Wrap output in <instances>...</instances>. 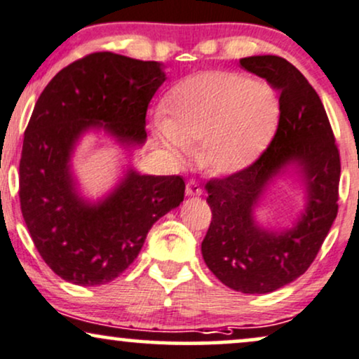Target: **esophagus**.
Wrapping results in <instances>:
<instances>
[{"label": "esophagus", "mask_w": 359, "mask_h": 359, "mask_svg": "<svg viewBox=\"0 0 359 359\" xmlns=\"http://www.w3.org/2000/svg\"><path fill=\"white\" fill-rule=\"evenodd\" d=\"M185 194H187V196H201L202 194V187H201V184L197 182V180H189L187 182V185H185Z\"/></svg>", "instance_id": "1"}]
</instances>
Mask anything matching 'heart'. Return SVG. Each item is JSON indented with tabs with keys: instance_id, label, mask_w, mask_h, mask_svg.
Returning <instances> with one entry per match:
<instances>
[{
	"instance_id": "heart-1",
	"label": "heart",
	"mask_w": 359,
	"mask_h": 359,
	"mask_svg": "<svg viewBox=\"0 0 359 359\" xmlns=\"http://www.w3.org/2000/svg\"><path fill=\"white\" fill-rule=\"evenodd\" d=\"M162 144L180 154L201 144V161L214 174H232L256 161L278 120L269 86L237 73L204 72L172 88L163 102Z\"/></svg>"
}]
</instances>
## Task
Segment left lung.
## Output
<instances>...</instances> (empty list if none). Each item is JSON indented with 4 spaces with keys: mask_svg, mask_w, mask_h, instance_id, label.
<instances>
[{
    "mask_svg": "<svg viewBox=\"0 0 359 359\" xmlns=\"http://www.w3.org/2000/svg\"><path fill=\"white\" fill-rule=\"evenodd\" d=\"M239 63L279 93V122L256 161L205 182L212 221L202 257L227 287L266 294L299 278L316 259L338 215L341 158L321 98L294 65L274 55ZM291 161L302 165L309 184L306 214L291 231H262L253 224L252 207L272 175Z\"/></svg>",
    "mask_w": 359,
    "mask_h": 359,
    "instance_id": "8db88e82",
    "label": "left lung"
}]
</instances>
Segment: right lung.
Wrapping results in <instances>:
<instances>
[{"instance_id": "obj_1", "label": "right lung", "mask_w": 359, "mask_h": 359, "mask_svg": "<svg viewBox=\"0 0 359 359\" xmlns=\"http://www.w3.org/2000/svg\"><path fill=\"white\" fill-rule=\"evenodd\" d=\"M163 80L162 63L98 51L56 73L34 105L20 158L21 214L43 261L68 283L100 286L118 278L150 227L184 201L180 175L130 170L107 201L90 205L68 168L80 133L95 125L125 144H144L147 109Z\"/></svg>"}]
</instances>
